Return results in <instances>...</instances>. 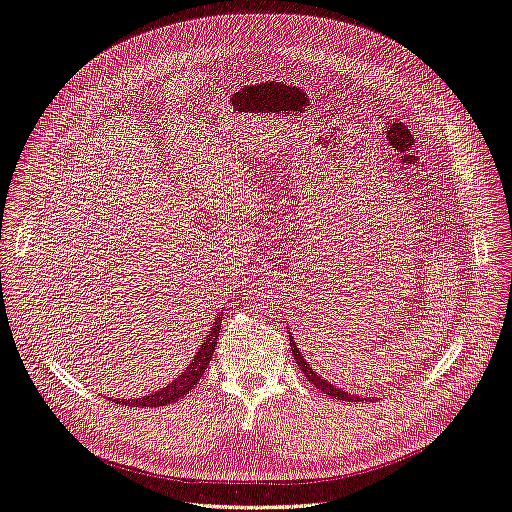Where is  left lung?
Returning <instances> with one entry per match:
<instances>
[{"instance_id": "1", "label": "left lung", "mask_w": 512, "mask_h": 512, "mask_svg": "<svg viewBox=\"0 0 512 512\" xmlns=\"http://www.w3.org/2000/svg\"><path fill=\"white\" fill-rule=\"evenodd\" d=\"M289 346H291V354H294V358H296V364L302 369V373L306 375V379H308L316 389H321L323 394H327V396H331V398H335V400H344V402H364V400H367V398H360V396H356V394H348V392H344V389H339L337 385H333L331 381L323 379L321 375H316V371L310 367V364L306 362V358L302 356L300 348L296 346L294 335H289Z\"/></svg>"}]
</instances>
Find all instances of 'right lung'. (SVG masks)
Segmentation results:
<instances>
[{"label": "right lung", "mask_w": 512, "mask_h": 512, "mask_svg": "<svg viewBox=\"0 0 512 512\" xmlns=\"http://www.w3.org/2000/svg\"><path fill=\"white\" fill-rule=\"evenodd\" d=\"M221 321H223V312H218L214 316V323H212L208 335L204 337V344L200 346L196 356H193V360L189 362V367L185 369V373H181L177 379H173L168 385L160 387L158 392H154V394H145L137 400H116V404L139 406V408H145V406L156 408V406L173 404V402L181 400L183 396H187L191 389L198 385V381L202 379L206 367L212 360V354H214L216 344H218V333H221Z\"/></svg>", "instance_id": "right-lung-1"}]
</instances>
